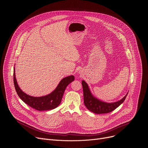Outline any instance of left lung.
<instances>
[{"label":"left lung","instance_id":"obj_1","mask_svg":"<svg viewBox=\"0 0 148 148\" xmlns=\"http://www.w3.org/2000/svg\"><path fill=\"white\" fill-rule=\"evenodd\" d=\"M82 85L83 88L84 104L89 111L98 114H107L115 110L123 102L128 93V92L122 99L118 101L108 103L102 101L95 98L92 94L88 85L85 81H82Z\"/></svg>","mask_w":148,"mask_h":148}]
</instances>
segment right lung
<instances>
[{
	"label": "right lung",
	"instance_id": "obj_1",
	"mask_svg": "<svg viewBox=\"0 0 148 148\" xmlns=\"http://www.w3.org/2000/svg\"><path fill=\"white\" fill-rule=\"evenodd\" d=\"M14 67L13 81L16 92L18 97L29 106L38 111H48L57 108L60 104L64 91L70 83L74 80V77L70 75L62 78L56 88L45 96L36 97L29 95L20 88L17 84Z\"/></svg>",
	"mask_w": 148,
	"mask_h": 148
}]
</instances>
